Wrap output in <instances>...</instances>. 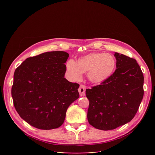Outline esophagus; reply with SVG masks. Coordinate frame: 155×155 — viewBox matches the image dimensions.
<instances>
[{
    "mask_svg": "<svg viewBox=\"0 0 155 155\" xmlns=\"http://www.w3.org/2000/svg\"><path fill=\"white\" fill-rule=\"evenodd\" d=\"M85 91H86V87L84 85H81L79 86L78 89V91L79 92V95L81 96H85Z\"/></svg>",
    "mask_w": 155,
    "mask_h": 155,
    "instance_id": "1",
    "label": "esophagus"
}]
</instances>
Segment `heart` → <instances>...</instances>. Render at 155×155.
I'll return each mask as SVG.
<instances>
[{
  "label": "heart",
  "mask_w": 155,
  "mask_h": 155,
  "mask_svg": "<svg viewBox=\"0 0 155 155\" xmlns=\"http://www.w3.org/2000/svg\"><path fill=\"white\" fill-rule=\"evenodd\" d=\"M116 67L114 58L110 54L92 52L79 58L77 63L70 59L66 63L67 70L74 80H79L83 73L93 83H101L109 78Z\"/></svg>",
  "instance_id": "b5f03b06"
}]
</instances>
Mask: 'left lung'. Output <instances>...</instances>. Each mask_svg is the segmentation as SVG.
Returning a JSON list of instances; mask_svg holds the SVG:
<instances>
[{
  "label": "left lung",
  "instance_id": "8db88e82",
  "mask_svg": "<svg viewBox=\"0 0 155 155\" xmlns=\"http://www.w3.org/2000/svg\"><path fill=\"white\" fill-rule=\"evenodd\" d=\"M116 69L100 85L86 90L88 123L103 130L132 120L143 96V75L136 59L115 53Z\"/></svg>",
  "mask_w": 155,
  "mask_h": 155
}]
</instances>
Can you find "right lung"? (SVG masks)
Returning <instances> with one entry per match:
<instances>
[{"instance_id": "add662e5", "label": "right lung", "mask_w": 155, "mask_h": 155, "mask_svg": "<svg viewBox=\"0 0 155 155\" xmlns=\"http://www.w3.org/2000/svg\"><path fill=\"white\" fill-rule=\"evenodd\" d=\"M68 56L63 51H48L27 58L15 70L12 88L14 107L35 128L59 127L68 107L79 97V84L64 78Z\"/></svg>"}]
</instances>
